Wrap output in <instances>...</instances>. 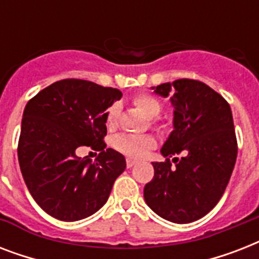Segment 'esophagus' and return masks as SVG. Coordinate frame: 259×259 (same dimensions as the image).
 <instances>
[{
	"label": "esophagus",
	"instance_id": "obj_1",
	"mask_svg": "<svg viewBox=\"0 0 259 259\" xmlns=\"http://www.w3.org/2000/svg\"><path fill=\"white\" fill-rule=\"evenodd\" d=\"M126 165H127V168H132V166L136 165V161L132 160V158H127V160H126Z\"/></svg>",
	"mask_w": 259,
	"mask_h": 259
}]
</instances>
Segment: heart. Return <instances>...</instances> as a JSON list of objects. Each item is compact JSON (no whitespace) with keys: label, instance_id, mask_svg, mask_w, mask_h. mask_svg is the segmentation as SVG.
I'll use <instances>...</instances> for the list:
<instances>
[{"label":"heart","instance_id":"obj_1","mask_svg":"<svg viewBox=\"0 0 259 259\" xmlns=\"http://www.w3.org/2000/svg\"><path fill=\"white\" fill-rule=\"evenodd\" d=\"M134 105L145 114L146 117L153 118L161 111V103L156 98L150 95H137L134 98ZM118 115H119V107L118 105L110 106L106 114V122L109 126H114L117 123ZM114 148L126 154L130 158H141L145 156L148 149L154 145V138L150 136H132V134H119L114 138Z\"/></svg>","mask_w":259,"mask_h":259}]
</instances>
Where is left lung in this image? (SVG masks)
<instances>
[{"instance_id":"left-lung-1","label":"left lung","mask_w":259,"mask_h":259,"mask_svg":"<svg viewBox=\"0 0 259 259\" xmlns=\"http://www.w3.org/2000/svg\"><path fill=\"white\" fill-rule=\"evenodd\" d=\"M152 90L170 97L173 130L161 148L166 161L152 162L154 177L144 199L162 219L191 223L218 204L229 184L238 153L233 113L225 98L199 80L177 79Z\"/></svg>"}]
</instances>
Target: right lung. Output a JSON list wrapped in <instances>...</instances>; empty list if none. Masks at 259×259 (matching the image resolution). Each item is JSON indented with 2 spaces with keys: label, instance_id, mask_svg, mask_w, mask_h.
<instances>
[{
  "label": "right lung",
  "instance_id": "obj_1",
  "mask_svg": "<svg viewBox=\"0 0 259 259\" xmlns=\"http://www.w3.org/2000/svg\"><path fill=\"white\" fill-rule=\"evenodd\" d=\"M117 89L80 79L52 83L30 99L22 114L18 162L34 201L63 222L91 217L103 207L126 168L117 150L106 149L107 109ZM80 146L101 150L95 162L79 158Z\"/></svg>",
  "mask_w": 259,
  "mask_h": 259
}]
</instances>
